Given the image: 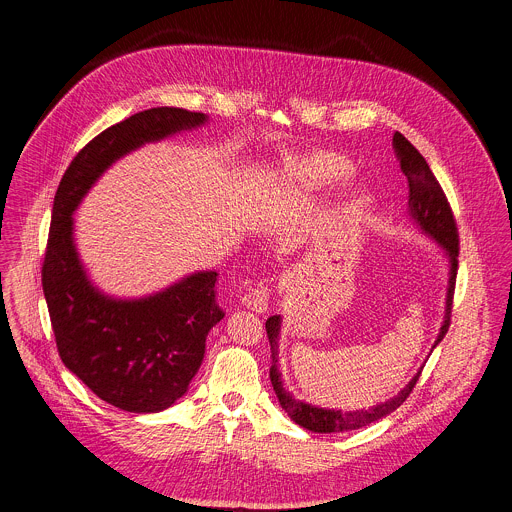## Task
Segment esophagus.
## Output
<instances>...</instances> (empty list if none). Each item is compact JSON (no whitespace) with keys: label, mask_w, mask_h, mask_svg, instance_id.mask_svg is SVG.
Segmentation results:
<instances>
[{"label":"esophagus","mask_w":512,"mask_h":512,"mask_svg":"<svg viewBox=\"0 0 512 512\" xmlns=\"http://www.w3.org/2000/svg\"><path fill=\"white\" fill-rule=\"evenodd\" d=\"M241 304L257 314L269 312V288L267 286H255L247 294L241 296Z\"/></svg>","instance_id":"obj_1"}]
</instances>
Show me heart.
Here are the masks:
<instances>
[{"label": "heart", "mask_w": 512, "mask_h": 512, "mask_svg": "<svg viewBox=\"0 0 512 512\" xmlns=\"http://www.w3.org/2000/svg\"><path fill=\"white\" fill-rule=\"evenodd\" d=\"M353 174V167L341 155L318 151L300 159L286 178V192L292 196H320L343 184ZM371 194L363 184L349 186L341 198V212L345 216L357 214Z\"/></svg>", "instance_id": "b5f03b06"}]
</instances>
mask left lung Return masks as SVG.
<instances>
[{
	"label": "left lung",
	"instance_id": "obj_1",
	"mask_svg": "<svg viewBox=\"0 0 512 512\" xmlns=\"http://www.w3.org/2000/svg\"><path fill=\"white\" fill-rule=\"evenodd\" d=\"M393 145H395L398 159H400V169L408 180V210H406L408 218L416 228L420 229V233H424L428 239L438 243V247L442 249V255L448 261V286H446L444 322H442L440 332H438L436 341L430 349V353H432L434 347L444 340V336L448 334V328H450L455 275H457V253H459L457 228H455L454 216H452L450 204L446 200V194H444L442 186L438 184L436 176L430 171L426 159L398 131L393 135ZM281 324H283L281 314L271 316L265 324L269 343H271V353H273L271 355L273 363H271L269 377H271L275 395L279 398L284 412L290 416V420H294L298 426H302L310 432H318V434L349 432V430L365 428L371 422H377V420L385 418L387 414L395 412L398 406L410 395V391L414 389V385H416V381L422 373V367H424V363H422L420 369L414 373V377L398 391L395 397L387 398V400H383L379 404H373L369 408L349 410V412L338 410V408H320L316 404H310V402L292 397V393H288L283 387V379H281V371H279Z\"/></svg>",
	"mask_w": 512,
	"mask_h": 512
}]
</instances>
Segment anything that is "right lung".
Listing matches in <instances>:
<instances>
[{"mask_svg": "<svg viewBox=\"0 0 512 512\" xmlns=\"http://www.w3.org/2000/svg\"><path fill=\"white\" fill-rule=\"evenodd\" d=\"M206 114L151 108L94 137L58 184L43 263V292L62 363L115 408L151 414L186 395L208 332L224 318L216 271H196L139 298L102 292L86 275L74 243V212L125 155L206 125Z\"/></svg>", "mask_w": 512, "mask_h": 512, "instance_id": "right-lung-1", "label": "right lung"}]
</instances>
